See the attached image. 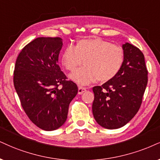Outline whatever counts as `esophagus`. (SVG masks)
Masks as SVG:
<instances>
[{
    "label": "esophagus",
    "mask_w": 160,
    "mask_h": 160,
    "mask_svg": "<svg viewBox=\"0 0 160 160\" xmlns=\"http://www.w3.org/2000/svg\"><path fill=\"white\" fill-rule=\"evenodd\" d=\"M87 90L86 88H84V87H79L78 90V94H82L84 92H85Z\"/></svg>",
    "instance_id": "obj_1"
}]
</instances>
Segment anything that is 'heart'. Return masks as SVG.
<instances>
[{"label": "heart", "instance_id": "heart-1", "mask_svg": "<svg viewBox=\"0 0 160 160\" xmlns=\"http://www.w3.org/2000/svg\"><path fill=\"white\" fill-rule=\"evenodd\" d=\"M125 59L122 47L99 38L81 39L75 47L70 45L62 55V64L67 70L73 72L84 62V67L70 75L80 85L98 80L107 82L117 76Z\"/></svg>", "mask_w": 160, "mask_h": 160}]
</instances>
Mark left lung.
I'll use <instances>...</instances> for the list:
<instances>
[{
    "label": "left lung",
    "mask_w": 160,
    "mask_h": 160,
    "mask_svg": "<svg viewBox=\"0 0 160 160\" xmlns=\"http://www.w3.org/2000/svg\"><path fill=\"white\" fill-rule=\"evenodd\" d=\"M125 59L115 78L92 88V114L107 129L125 125L140 108L148 84V70L142 51L129 43L122 45Z\"/></svg>",
    "instance_id": "left-lung-1"
}]
</instances>
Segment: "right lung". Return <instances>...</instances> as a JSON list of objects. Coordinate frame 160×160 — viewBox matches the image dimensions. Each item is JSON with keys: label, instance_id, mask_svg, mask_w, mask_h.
I'll return each mask as SVG.
<instances>
[{"label": "right lung", "instance_id": "obj_1", "mask_svg": "<svg viewBox=\"0 0 160 160\" xmlns=\"http://www.w3.org/2000/svg\"><path fill=\"white\" fill-rule=\"evenodd\" d=\"M63 45L59 37H40L18 56L13 82L29 119L44 131L60 128L68 118L69 104L78 92L58 64ZM61 87H60V85Z\"/></svg>", "mask_w": 160, "mask_h": 160}]
</instances>
